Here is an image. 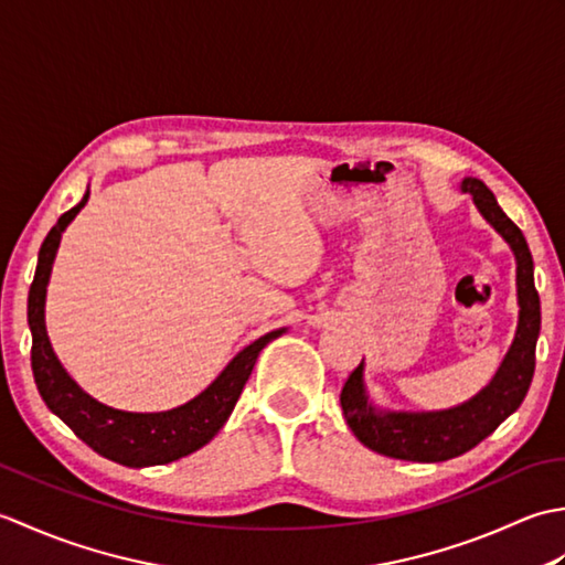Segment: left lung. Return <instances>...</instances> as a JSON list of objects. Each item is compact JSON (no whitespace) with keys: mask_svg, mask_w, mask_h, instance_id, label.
<instances>
[{"mask_svg":"<svg viewBox=\"0 0 565 565\" xmlns=\"http://www.w3.org/2000/svg\"><path fill=\"white\" fill-rule=\"evenodd\" d=\"M461 191L471 194L478 213L495 227V233L510 245L514 262H518V330H514L510 350L488 386L478 391L473 398L447 407V411L413 413L379 407L366 391L364 362L352 371L340 395L347 425L364 447L391 456V459L437 463L473 449L478 441L493 435L495 427L518 411L534 376L542 306H539V294L534 289L532 252L526 247L520 227L498 206L493 191L481 179L463 177Z\"/></svg>","mask_w":565,"mask_h":565,"instance_id":"8db88e82","label":"left lung"}]
</instances>
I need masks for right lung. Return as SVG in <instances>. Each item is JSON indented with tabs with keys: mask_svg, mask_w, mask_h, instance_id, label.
I'll return each instance as SVG.
<instances>
[{
	"mask_svg": "<svg viewBox=\"0 0 565 565\" xmlns=\"http://www.w3.org/2000/svg\"><path fill=\"white\" fill-rule=\"evenodd\" d=\"M87 201L89 186L75 209L60 215L51 233L45 235L39 252V267H35L29 291V328L33 338L31 369L35 386H39L41 398L51 407V413L63 419L84 444H89L104 459L130 468L172 463L182 459V456L206 447L218 435L225 419L231 417L252 369H255L259 352L271 340L281 338L289 328L271 330L262 334L259 340L249 342L245 350H239L227 362V366L206 388L184 405L172 407V411L128 413L92 398L87 391L77 386V381L67 374L65 366L60 364L45 330V294L60 239H63L65 227L75 221V215Z\"/></svg>",
	"mask_w": 565,
	"mask_h": 565,
	"instance_id": "obj_1",
	"label": "right lung"
}]
</instances>
